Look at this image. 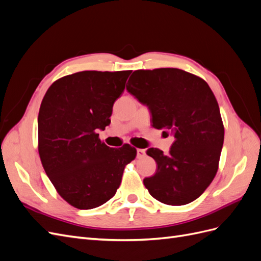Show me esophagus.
Instances as JSON below:
<instances>
[{"instance_id": "34e87169", "label": "esophagus", "mask_w": 261, "mask_h": 261, "mask_svg": "<svg viewBox=\"0 0 261 261\" xmlns=\"http://www.w3.org/2000/svg\"><path fill=\"white\" fill-rule=\"evenodd\" d=\"M146 154L145 149H137V158H143Z\"/></svg>"}]
</instances>
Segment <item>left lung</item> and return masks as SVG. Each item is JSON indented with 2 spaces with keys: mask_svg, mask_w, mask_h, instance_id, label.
Listing matches in <instances>:
<instances>
[{
  "mask_svg": "<svg viewBox=\"0 0 261 261\" xmlns=\"http://www.w3.org/2000/svg\"><path fill=\"white\" fill-rule=\"evenodd\" d=\"M126 85L146 105L152 127L174 136L168 154L149 148L158 169L144 184L153 198L170 206L194 201L215 178L224 140L218 101L202 78L178 68L138 69Z\"/></svg>",
  "mask_w": 261,
  "mask_h": 261,
  "instance_id": "8db88e82",
  "label": "left lung"
}]
</instances>
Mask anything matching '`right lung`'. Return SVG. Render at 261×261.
<instances>
[{
	"mask_svg": "<svg viewBox=\"0 0 261 261\" xmlns=\"http://www.w3.org/2000/svg\"><path fill=\"white\" fill-rule=\"evenodd\" d=\"M132 70H84L55 81L38 115V151L59 195L77 209L106 203L120 187L126 165L136 158L128 144L110 148L98 130L111 123L115 100Z\"/></svg>",
	"mask_w": 261,
	"mask_h": 261,
	"instance_id": "1",
	"label": "right lung"
}]
</instances>
